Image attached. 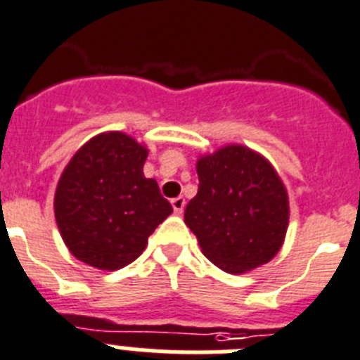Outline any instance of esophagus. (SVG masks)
<instances>
[{
  "mask_svg": "<svg viewBox=\"0 0 360 360\" xmlns=\"http://www.w3.org/2000/svg\"><path fill=\"white\" fill-rule=\"evenodd\" d=\"M184 199L183 197H176V199H172V208H174V213H177V215H181L184 210Z\"/></svg>",
  "mask_w": 360,
  "mask_h": 360,
  "instance_id": "34e87169",
  "label": "esophagus"
}]
</instances>
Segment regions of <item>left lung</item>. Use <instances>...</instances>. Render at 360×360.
I'll return each instance as SVG.
<instances>
[{
  "mask_svg": "<svg viewBox=\"0 0 360 360\" xmlns=\"http://www.w3.org/2000/svg\"><path fill=\"white\" fill-rule=\"evenodd\" d=\"M197 176L184 222L204 257L231 274L273 260L289 228V195L267 158L226 145L197 160Z\"/></svg>",
  "mask_w": 360,
  "mask_h": 360,
  "instance_id": "obj_1",
  "label": "left lung"
}]
</instances>
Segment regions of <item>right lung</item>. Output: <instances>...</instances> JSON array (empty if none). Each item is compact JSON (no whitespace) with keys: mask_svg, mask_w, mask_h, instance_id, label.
Wrapping results in <instances>:
<instances>
[{"mask_svg":"<svg viewBox=\"0 0 360 360\" xmlns=\"http://www.w3.org/2000/svg\"><path fill=\"white\" fill-rule=\"evenodd\" d=\"M147 156L132 136L109 131L86 141L66 165L55 190V220L80 262L100 271L125 267L172 213L156 179L143 176Z\"/></svg>","mask_w":360,"mask_h":360,"instance_id":"obj_1","label":"right lung"}]
</instances>
